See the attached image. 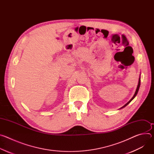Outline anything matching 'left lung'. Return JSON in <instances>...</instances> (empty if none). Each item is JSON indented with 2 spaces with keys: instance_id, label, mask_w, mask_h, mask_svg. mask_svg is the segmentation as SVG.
<instances>
[{
  "instance_id": "8db88e82",
  "label": "left lung",
  "mask_w": 154,
  "mask_h": 154,
  "mask_svg": "<svg viewBox=\"0 0 154 154\" xmlns=\"http://www.w3.org/2000/svg\"><path fill=\"white\" fill-rule=\"evenodd\" d=\"M140 78L139 79V82H138V86H137V90H136V91H135V94H134V96H133V97L132 98H131L125 105H124L122 107H121V108H124V107H125V106H127L131 100H132L134 98H135V97L137 96V93H138V90H139V88H140V83H141V82H140Z\"/></svg>"
}]
</instances>
